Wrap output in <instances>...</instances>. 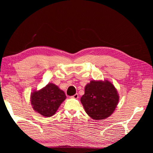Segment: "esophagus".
<instances>
[{
	"label": "esophagus",
	"mask_w": 153,
	"mask_h": 153,
	"mask_svg": "<svg viewBox=\"0 0 153 153\" xmlns=\"http://www.w3.org/2000/svg\"><path fill=\"white\" fill-rule=\"evenodd\" d=\"M71 98H75V99H77V98H78V94H75V95H73V96H71Z\"/></svg>",
	"instance_id": "esophagus-1"
}]
</instances>
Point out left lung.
Returning a JSON list of instances; mask_svg holds the SVG:
<instances>
[{
    "instance_id": "1",
    "label": "left lung",
    "mask_w": 153,
    "mask_h": 153,
    "mask_svg": "<svg viewBox=\"0 0 153 153\" xmlns=\"http://www.w3.org/2000/svg\"><path fill=\"white\" fill-rule=\"evenodd\" d=\"M86 113L95 120L107 118L113 113L119 101V96L108 81H91L80 99Z\"/></svg>"
}]
</instances>
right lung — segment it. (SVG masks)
<instances>
[{
    "instance_id": "obj_1",
    "label": "right lung",
    "mask_w": 153,
    "mask_h": 153,
    "mask_svg": "<svg viewBox=\"0 0 153 153\" xmlns=\"http://www.w3.org/2000/svg\"><path fill=\"white\" fill-rule=\"evenodd\" d=\"M66 98L64 91L53 84H48L43 89L32 92L31 104L37 112L45 117H51Z\"/></svg>"
}]
</instances>
